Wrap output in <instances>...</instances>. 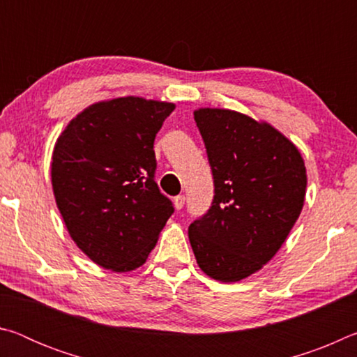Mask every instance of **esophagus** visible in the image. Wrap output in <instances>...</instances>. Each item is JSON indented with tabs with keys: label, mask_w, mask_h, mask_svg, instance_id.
<instances>
[{
	"label": "esophagus",
	"mask_w": 357,
	"mask_h": 357,
	"mask_svg": "<svg viewBox=\"0 0 357 357\" xmlns=\"http://www.w3.org/2000/svg\"><path fill=\"white\" fill-rule=\"evenodd\" d=\"M184 202H185V197H184V195H178V197H174L173 203H174V208H176V211L183 209V206H184Z\"/></svg>",
	"instance_id": "esophagus-1"
}]
</instances>
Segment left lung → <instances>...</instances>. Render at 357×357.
Wrapping results in <instances>:
<instances>
[{
	"mask_svg": "<svg viewBox=\"0 0 357 357\" xmlns=\"http://www.w3.org/2000/svg\"><path fill=\"white\" fill-rule=\"evenodd\" d=\"M214 176L213 206L189 227V241L204 274L239 282L271 261L304 206V159L266 121L227 108H198Z\"/></svg>",
	"mask_w": 357,
	"mask_h": 357,
	"instance_id": "obj_1",
	"label": "left lung"
}]
</instances>
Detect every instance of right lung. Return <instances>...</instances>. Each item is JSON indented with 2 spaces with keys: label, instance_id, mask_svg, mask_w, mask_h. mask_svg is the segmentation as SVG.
<instances>
[{
  "label": "right lung",
  "instance_id": "right-lung-1",
  "mask_svg": "<svg viewBox=\"0 0 357 357\" xmlns=\"http://www.w3.org/2000/svg\"><path fill=\"white\" fill-rule=\"evenodd\" d=\"M173 110L172 102L135 96L96 102L58 137L56 206L72 241L102 268H140L173 214L154 181V138Z\"/></svg>",
  "mask_w": 357,
  "mask_h": 357
}]
</instances>
